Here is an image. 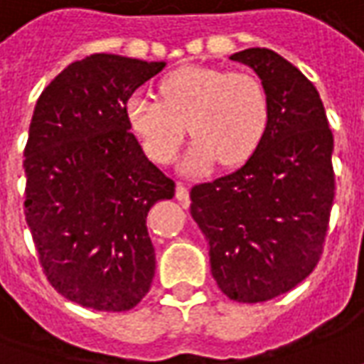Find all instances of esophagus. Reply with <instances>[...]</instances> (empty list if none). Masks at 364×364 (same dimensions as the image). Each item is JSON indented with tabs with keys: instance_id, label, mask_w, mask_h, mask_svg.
Listing matches in <instances>:
<instances>
[{
	"instance_id": "34e87169",
	"label": "esophagus",
	"mask_w": 364,
	"mask_h": 364,
	"mask_svg": "<svg viewBox=\"0 0 364 364\" xmlns=\"http://www.w3.org/2000/svg\"><path fill=\"white\" fill-rule=\"evenodd\" d=\"M175 197L181 200L183 205H187V203H189V189H187L183 183H177V187H175Z\"/></svg>"
}]
</instances>
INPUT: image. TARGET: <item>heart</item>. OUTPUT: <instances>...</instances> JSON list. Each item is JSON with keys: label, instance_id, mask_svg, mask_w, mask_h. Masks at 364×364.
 I'll return each instance as SVG.
<instances>
[{"label": "heart", "instance_id": "heart-1", "mask_svg": "<svg viewBox=\"0 0 364 364\" xmlns=\"http://www.w3.org/2000/svg\"><path fill=\"white\" fill-rule=\"evenodd\" d=\"M159 96L132 94L126 118L146 154L156 164H169L183 139L195 138L185 167L207 169L215 161L226 167L244 164L264 139L270 106L260 78L242 70L185 67L159 82Z\"/></svg>", "mask_w": 364, "mask_h": 364}]
</instances>
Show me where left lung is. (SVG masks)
<instances>
[{"label":"left lung","mask_w":364,"mask_h":364,"mask_svg":"<svg viewBox=\"0 0 364 364\" xmlns=\"http://www.w3.org/2000/svg\"><path fill=\"white\" fill-rule=\"evenodd\" d=\"M230 58L260 76L268 129L240 169L191 189V215L220 291L258 304L296 288L321 258L335 197L333 134L319 92L286 58L270 49Z\"/></svg>","instance_id":"obj_1"}]
</instances>
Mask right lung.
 Instances as JSON below:
<instances>
[{"label": "right lung", "instance_id": "1", "mask_svg": "<svg viewBox=\"0 0 364 364\" xmlns=\"http://www.w3.org/2000/svg\"><path fill=\"white\" fill-rule=\"evenodd\" d=\"M165 63L90 55L37 100L25 146V220L50 286L78 306L128 311L156 274L146 218L175 183L129 132L126 102Z\"/></svg>", "mask_w": 364, "mask_h": 364}]
</instances>
